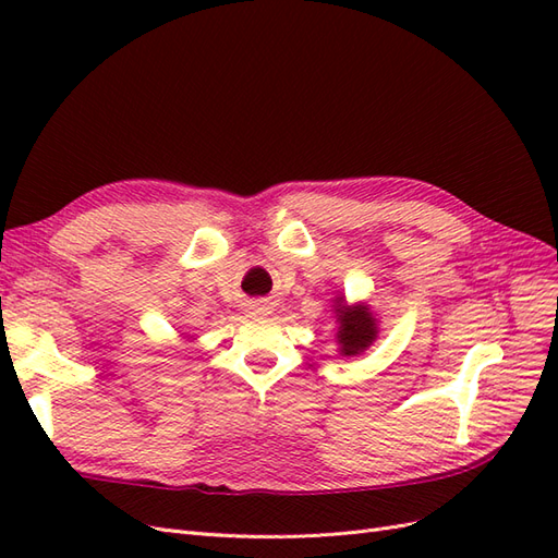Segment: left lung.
Masks as SVG:
<instances>
[{
	"label": "left lung",
	"mask_w": 558,
	"mask_h": 558,
	"mask_svg": "<svg viewBox=\"0 0 558 558\" xmlns=\"http://www.w3.org/2000/svg\"><path fill=\"white\" fill-rule=\"evenodd\" d=\"M337 320H340V332H337V342H340L342 356H359L377 337V320L369 314V307H342L335 310Z\"/></svg>",
	"instance_id": "left-lung-1"
}]
</instances>
